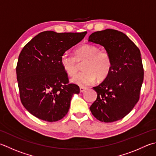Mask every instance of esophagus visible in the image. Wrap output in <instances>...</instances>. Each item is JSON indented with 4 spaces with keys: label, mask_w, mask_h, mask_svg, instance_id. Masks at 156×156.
Listing matches in <instances>:
<instances>
[{
    "label": "esophagus",
    "mask_w": 156,
    "mask_h": 156,
    "mask_svg": "<svg viewBox=\"0 0 156 156\" xmlns=\"http://www.w3.org/2000/svg\"><path fill=\"white\" fill-rule=\"evenodd\" d=\"M87 90V88H84V87H80V91L81 93H83V92H84L85 90Z\"/></svg>",
    "instance_id": "34e87169"
}]
</instances>
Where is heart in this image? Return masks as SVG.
I'll list each match as a JSON object with an SVG mask.
<instances>
[{
  "label": "heart",
  "mask_w": 156,
  "mask_h": 156,
  "mask_svg": "<svg viewBox=\"0 0 156 156\" xmlns=\"http://www.w3.org/2000/svg\"><path fill=\"white\" fill-rule=\"evenodd\" d=\"M78 63H83L82 69L84 71L74 76L71 82L81 87L91 84L96 78L98 80H105L112 69V57L108 52L100 51L99 47L91 44H84L76 48L75 57L68 53L61 56V66L70 76L77 72Z\"/></svg>",
  "instance_id": "b5f03b06"
}]
</instances>
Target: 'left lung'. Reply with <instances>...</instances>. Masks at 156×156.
Listing matches in <instances>:
<instances>
[{
  "label": "left lung",
  "instance_id": "left-lung-1",
  "mask_svg": "<svg viewBox=\"0 0 156 156\" xmlns=\"http://www.w3.org/2000/svg\"><path fill=\"white\" fill-rule=\"evenodd\" d=\"M88 41L103 46L112 59L110 74L93 88L97 97L90 110L101 122L121 120L139 99L144 76L141 52L125 34L113 29L93 32Z\"/></svg>",
  "mask_w": 156,
  "mask_h": 156
}]
</instances>
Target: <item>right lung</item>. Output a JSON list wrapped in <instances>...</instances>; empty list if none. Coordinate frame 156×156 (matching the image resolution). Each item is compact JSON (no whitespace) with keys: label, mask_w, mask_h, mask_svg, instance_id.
Returning <instances> with one entry per match:
<instances>
[{"label":"right lung","mask_w":156,"mask_h":156,"mask_svg":"<svg viewBox=\"0 0 156 156\" xmlns=\"http://www.w3.org/2000/svg\"><path fill=\"white\" fill-rule=\"evenodd\" d=\"M87 33L42 32L21 51L16 68L20 99L36 118L47 122L61 120L69 111L73 94L80 93L78 85L69 84L60 58Z\"/></svg>","instance_id":"1"}]
</instances>
